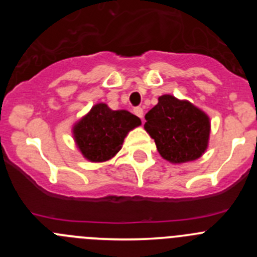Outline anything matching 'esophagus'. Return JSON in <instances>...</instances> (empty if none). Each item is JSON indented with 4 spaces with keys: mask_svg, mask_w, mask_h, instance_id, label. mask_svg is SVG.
Wrapping results in <instances>:
<instances>
[{
    "mask_svg": "<svg viewBox=\"0 0 257 257\" xmlns=\"http://www.w3.org/2000/svg\"><path fill=\"white\" fill-rule=\"evenodd\" d=\"M134 113H135L138 117H140L143 119V115H144V110H143V108H140V106H136V108H134Z\"/></svg>",
    "mask_w": 257,
    "mask_h": 257,
    "instance_id": "1",
    "label": "esophagus"
}]
</instances>
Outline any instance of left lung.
<instances>
[{"label":"left lung","instance_id":"obj_1","mask_svg":"<svg viewBox=\"0 0 257 257\" xmlns=\"http://www.w3.org/2000/svg\"><path fill=\"white\" fill-rule=\"evenodd\" d=\"M145 119L144 128L154 139L161 157L169 162L196 161L207 149L210 118L188 100L162 95Z\"/></svg>","mask_w":257,"mask_h":257}]
</instances>
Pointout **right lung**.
<instances>
[{"instance_id":"right-lung-1","label":"right lung","mask_w":257,"mask_h":257,"mask_svg":"<svg viewBox=\"0 0 257 257\" xmlns=\"http://www.w3.org/2000/svg\"><path fill=\"white\" fill-rule=\"evenodd\" d=\"M139 117L99 103L73 126V138L86 160L105 162L121 151L127 134L140 126Z\"/></svg>"}]
</instances>
